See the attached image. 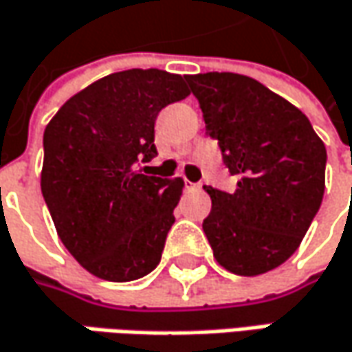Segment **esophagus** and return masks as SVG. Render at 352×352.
<instances>
[{"label":"esophagus","mask_w":352,"mask_h":352,"mask_svg":"<svg viewBox=\"0 0 352 352\" xmlns=\"http://www.w3.org/2000/svg\"><path fill=\"white\" fill-rule=\"evenodd\" d=\"M185 189H187V191H201V185L191 183L189 179H185Z\"/></svg>","instance_id":"1"}]
</instances>
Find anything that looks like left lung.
Segmentation results:
<instances>
[{
	"instance_id": "1",
	"label": "left lung",
	"mask_w": 352,
	"mask_h": 352,
	"mask_svg": "<svg viewBox=\"0 0 352 352\" xmlns=\"http://www.w3.org/2000/svg\"><path fill=\"white\" fill-rule=\"evenodd\" d=\"M237 189L205 187L203 231L217 263L241 277L277 269L299 249L324 193L327 149L293 103L239 73L187 75Z\"/></svg>"
}]
</instances>
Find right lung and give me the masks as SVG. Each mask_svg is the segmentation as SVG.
<instances>
[{"instance_id": "right-lung-1", "label": "right lung", "mask_w": 352, "mask_h": 352, "mask_svg": "<svg viewBox=\"0 0 352 352\" xmlns=\"http://www.w3.org/2000/svg\"><path fill=\"white\" fill-rule=\"evenodd\" d=\"M189 94L177 73H111L45 127L41 193L65 249L99 279H141L161 261L185 183L143 175L137 163L157 155L159 111Z\"/></svg>"}]
</instances>
